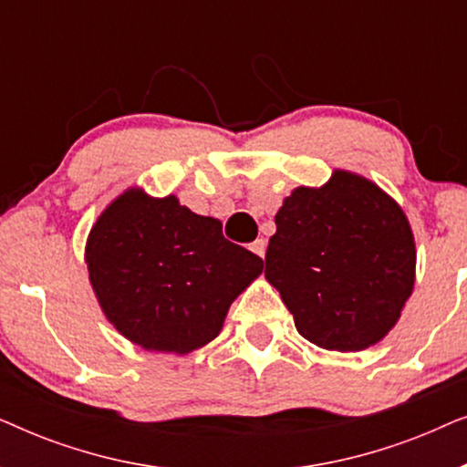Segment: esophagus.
I'll list each match as a JSON object with an SVG mask.
<instances>
[{
    "label": "esophagus",
    "mask_w": 467,
    "mask_h": 467,
    "mask_svg": "<svg viewBox=\"0 0 467 467\" xmlns=\"http://www.w3.org/2000/svg\"><path fill=\"white\" fill-rule=\"evenodd\" d=\"M265 248H267V242L264 240V238H257L251 244V251L254 253V254H259V257H265Z\"/></svg>",
    "instance_id": "obj_1"
}]
</instances>
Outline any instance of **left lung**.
<instances>
[{"label":"left lung","mask_w":467,"mask_h":467,"mask_svg":"<svg viewBox=\"0 0 467 467\" xmlns=\"http://www.w3.org/2000/svg\"><path fill=\"white\" fill-rule=\"evenodd\" d=\"M265 280L299 336L359 353L400 321L417 276L410 221L369 178L336 168L321 187H297L276 213Z\"/></svg>","instance_id":"obj_1"}]
</instances>
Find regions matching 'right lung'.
<instances>
[{
    "mask_svg": "<svg viewBox=\"0 0 467 467\" xmlns=\"http://www.w3.org/2000/svg\"><path fill=\"white\" fill-rule=\"evenodd\" d=\"M85 264L114 329L140 348L171 355L214 340L234 299L264 272V259L223 238L219 219L138 184L101 210Z\"/></svg>",
    "mask_w": 467,
    "mask_h": 467,
    "instance_id": "right-lung-1",
    "label": "right lung"
}]
</instances>
